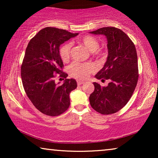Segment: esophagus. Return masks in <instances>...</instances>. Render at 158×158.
I'll use <instances>...</instances> for the list:
<instances>
[{"mask_svg": "<svg viewBox=\"0 0 158 158\" xmlns=\"http://www.w3.org/2000/svg\"><path fill=\"white\" fill-rule=\"evenodd\" d=\"M77 85H83V84L85 83V82L83 81H80V80H77Z\"/></svg>", "mask_w": 158, "mask_h": 158, "instance_id": "34e87169", "label": "esophagus"}]
</instances>
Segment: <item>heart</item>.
<instances>
[{"instance_id":"1","label":"heart","mask_w":158,"mask_h":158,"mask_svg":"<svg viewBox=\"0 0 158 158\" xmlns=\"http://www.w3.org/2000/svg\"><path fill=\"white\" fill-rule=\"evenodd\" d=\"M79 42L83 45L88 51L93 52V55L96 57H102L105 55L104 52L99 50V42L94 36L87 35L84 36L80 40ZM72 50V44L70 42H66L60 47L59 53L62 60L63 62H68L70 60ZM96 70V66L91 62L80 63L73 62L69 67L71 75L79 79H85Z\"/></svg>"}]
</instances>
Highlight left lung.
<instances>
[{
  "mask_svg": "<svg viewBox=\"0 0 158 158\" xmlns=\"http://www.w3.org/2000/svg\"><path fill=\"white\" fill-rule=\"evenodd\" d=\"M90 33L102 34L107 39V60L95 77L102 82L110 81L106 87L94 83V91L89 97L90 106L103 115L114 114L127 104L137 86V51L132 41L117 28L103 27Z\"/></svg>",
  "mask_w": 158,
  "mask_h": 158,
  "instance_id": "1",
  "label": "left lung"
}]
</instances>
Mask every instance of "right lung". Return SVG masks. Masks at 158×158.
Listing matches in <instances>:
<instances>
[{
	"mask_svg": "<svg viewBox=\"0 0 158 158\" xmlns=\"http://www.w3.org/2000/svg\"><path fill=\"white\" fill-rule=\"evenodd\" d=\"M77 34L46 27L30 40L26 49L21 68L23 88L36 109L47 116L64 113L70 106V92L77 88L76 81L66 79L68 74L62 72L59 49L60 45ZM56 74L66 78L62 85L55 83Z\"/></svg>",
	"mask_w": 158,
	"mask_h": 158,
	"instance_id": "1",
	"label": "right lung"
}]
</instances>
